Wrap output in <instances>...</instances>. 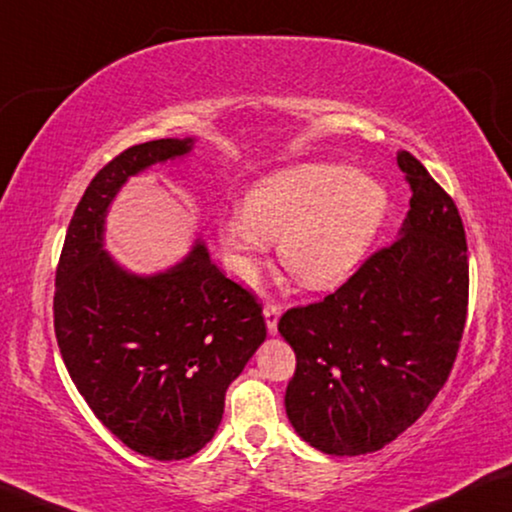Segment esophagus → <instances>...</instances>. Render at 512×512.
Wrapping results in <instances>:
<instances>
[{"instance_id": "esophagus-1", "label": "esophagus", "mask_w": 512, "mask_h": 512, "mask_svg": "<svg viewBox=\"0 0 512 512\" xmlns=\"http://www.w3.org/2000/svg\"><path fill=\"white\" fill-rule=\"evenodd\" d=\"M279 316H281V309H279L277 304H267L265 309H263V318H265V325H267V334H270V336L277 334Z\"/></svg>"}]
</instances>
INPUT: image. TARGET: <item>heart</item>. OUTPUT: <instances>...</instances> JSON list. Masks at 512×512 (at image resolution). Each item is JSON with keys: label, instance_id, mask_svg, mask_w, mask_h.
I'll use <instances>...</instances> for the list:
<instances>
[{"label": "heart", "instance_id": "obj_1", "mask_svg": "<svg viewBox=\"0 0 512 512\" xmlns=\"http://www.w3.org/2000/svg\"><path fill=\"white\" fill-rule=\"evenodd\" d=\"M380 180L341 162H304L272 171L249 187L242 217L222 219L219 242L240 277L279 240L286 272L309 290H332L357 270L387 217Z\"/></svg>", "mask_w": 512, "mask_h": 512}]
</instances>
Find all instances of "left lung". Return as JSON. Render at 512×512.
Segmentation results:
<instances>
[{
  "label": "left lung",
  "instance_id": "obj_1",
  "mask_svg": "<svg viewBox=\"0 0 512 512\" xmlns=\"http://www.w3.org/2000/svg\"><path fill=\"white\" fill-rule=\"evenodd\" d=\"M412 187L396 242L318 304L290 309L279 334L295 350L286 414L327 455L380 451L428 410L458 355L469 263L451 196L407 151Z\"/></svg>",
  "mask_w": 512,
  "mask_h": 512
}]
</instances>
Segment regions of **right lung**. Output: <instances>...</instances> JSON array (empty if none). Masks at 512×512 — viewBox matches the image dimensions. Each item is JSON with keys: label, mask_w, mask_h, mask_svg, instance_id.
I'll use <instances>...</instances> for the list:
<instances>
[{"label": "right lung", "mask_w": 512, "mask_h": 512, "mask_svg": "<svg viewBox=\"0 0 512 512\" xmlns=\"http://www.w3.org/2000/svg\"><path fill=\"white\" fill-rule=\"evenodd\" d=\"M196 139L132 146L77 203L57 267L54 332L77 391L139 455L183 460L222 423L229 384L265 341L261 306L226 279L196 235L167 270L139 274L105 249L109 208L153 164L183 162Z\"/></svg>", "instance_id": "1"}]
</instances>
